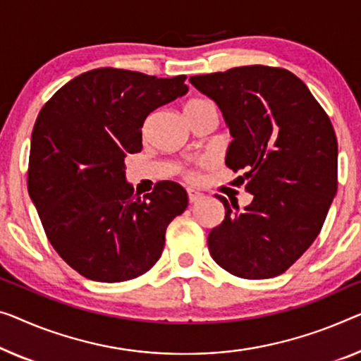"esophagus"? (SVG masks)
I'll use <instances>...</instances> for the list:
<instances>
[{
  "instance_id": "34e87169",
  "label": "esophagus",
  "mask_w": 361,
  "mask_h": 361,
  "mask_svg": "<svg viewBox=\"0 0 361 361\" xmlns=\"http://www.w3.org/2000/svg\"><path fill=\"white\" fill-rule=\"evenodd\" d=\"M201 197H202V195L199 191L192 190V188H190V190H188V201H190L191 204L199 201V199H201Z\"/></svg>"
}]
</instances>
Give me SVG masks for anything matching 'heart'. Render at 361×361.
<instances>
[{"label": "heart", "instance_id": "b5f03b06", "mask_svg": "<svg viewBox=\"0 0 361 361\" xmlns=\"http://www.w3.org/2000/svg\"><path fill=\"white\" fill-rule=\"evenodd\" d=\"M202 102H204V100H191V102H190V104H188V105H186V109H190V106H195V105H199V104H202Z\"/></svg>", "mask_w": 361, "mask_h": 361}]
</instances>
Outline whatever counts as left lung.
Wrapping results in <instances>:
<instances>
[{"instance_id":"1","label":"left lung","mask_w":361,"mask_h":361,"mask_svg":"<svg viewBox=\"0 0 361 361\" xmlns=\"http://www.w3.org/2000/svg\"><path fill=\"white\" fill-rule=\"evenodd\" d=\"M222 111L233 141L225 164L252 201L217 196L224 222L207 236L212 259L241 279L287 271L319 235L337 192V137L303 80L282 68L240 66L190 78Z\"/></svg>"}]
</instances>
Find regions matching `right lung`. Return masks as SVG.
Segmentation results:
<instances>
[{
	"mask_svg": "<svg viewBox=\"0 0 361 361\" xmlns=\"http://www.w3.org/2000/svg\"><path fill=\"white\" fill-rule=\"evenodd\" d=\"M185 79L92 69L64 84L37 116L29 196L53 248L90 281L147 272L162 256L169 224L188 207L175 181L134 195L125 164L141 152L149 113L188 92Z\"/></svg>",
	"mask_w": 361,
	"mask_h": 361,
	"instance_id": "add662e5",
	"label": "right lung"
}]
</instances>
